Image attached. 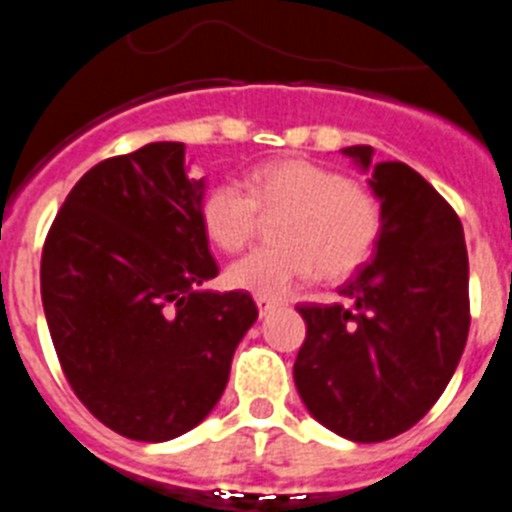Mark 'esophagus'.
I'll list each match as a JSON object with an SVG mask.
<instances>
[{
  "label": "esophagus",
  "instance_id": "obj_1",
  "mask_svg": "<svg viewBox=\"0 0 512 512\" xmlns=\"http://www.w3.org/2000/svg\"><path fill=\"white\" fill-rule=\"evenodd\" d=\"M277 300H272V298H261V295H256V308H259V313L261 316H266V313H269V310H274L277 308Z\"/></svg>",
  "mask_w": 512,
  "mask_h": 512
}]
</instances>
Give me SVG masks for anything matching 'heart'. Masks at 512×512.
Here are the masks:
<instances>
[{
	"label": "heart",
	"mask_w": 512,
	"mask_h": 512,
	"mask_svg": "<svg viewBox=\"0 0 512 512\" xmlns=\"http://www.w3.org/2000/svg\"><path fill=\"white\" fill-rule=\"evenodd\" d=\"M283 214L274 225L279 243L259 246L227 266L235 290L285 298L305 279L344 277L370 259L381 238V207L344 173L290 157L251 170L246 189L217 183L202 204L207 238L222 251H238L259 230L261 214Z\"/></svg>",
	"instance_id": "1"
}]
</instances>
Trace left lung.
<instances>
[{
  "label": "left lung",
  "instance_id": "left-lung-1",
  "mask_svg": "<svg viewBox=\"0 0 512 512\" xmlns=\"http://www.w3.org/2000/svg\"><path fill=\"white\" fill-rule=\"evenodd\" d=\"M381 202L373 261L339 290L344 305H300L308 334L295 386L308 412L355 443L406 432L432 409L469 336V256L453 207L404 163L344 147Z\"/></svg>",
  "mask_w": 512,
  "mask_h": 512
}]
</instances>
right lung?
Here are the masks:
<instances>
[{
    "label": "right lung",
    "mask_w": 512,
    "mask_h": 512,
    "mask_svg": "<svg viewBox=\"0 0 512 512\" xmlns=\"http://www.w3.org/2000/svg\"><path fill=\"white\" fill-rule=\"evenodd\" d=\"M204 178L183 142L108 157L77 181L48 230L41 298L77 399L113 432L163 443L220 401L259 310L217 277L202 225Z\"/></svg>",
    "instance_id": "right-lung-1"
}]
</instances>
